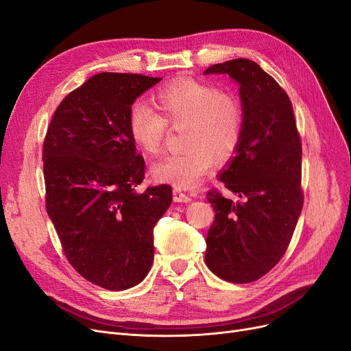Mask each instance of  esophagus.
Instances as JSON below:
<instances>
[{
  "mask_svg": "<svg viewBox=\"0 0 351 351\" xmlns=\"http://www.w3.org/2000/svg\"><path fill=\"white\" fill-rule=\"evenodd\" d=\"M191 199H192L191 193L182 192L179 188H175V189H173V201H175V202H189Z\"/></svg>",
  "mask_w": 351,
  "mask_h": 351,
  "instance_id": "1",
  "label": "esophagus"
}]
</instances>
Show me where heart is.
<instances>
[{"mask_svg":"<svg viewBox=\"0 0 351 351\" xmlns=\"http://www.w3.org/2000/svg\"><path fill=\"white\" fill-rule=\"evenodd\" d=\"M159 112L136 102L128 112V132L136 146L147 156L158 154L167 125L182 130L184 152L166 156L153 165L156 180L175 188H193L211 171L213 162L234 156L243 136L240 104L217 86L182 77L154 94Z\"/></svg>","mask_w":351,"mask_h":351,"instance_id":"1","label":"heart"}]
</instances>
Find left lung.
<instances>
[{
  "mask_svg": "<svg viewBox=\"0 0 351 351\" xmlns=\"http://www.w3.org/2000/svg\"><path fill=\"white\" fill-rule=\"evenodd\" d=\"M227 73L240 85L243 136L218 176L240 199L211 189L215 218L206 236L205 262L227 282L265 276L287 252L302 211V145L292 102L283 88L249 59L213 64L204 72Z\"/></svg>",
  "mask_w": 351,
  "mask_h": 351,
  "instance_id": "obj_1",
  "label": "left lung"
}]
</instances>
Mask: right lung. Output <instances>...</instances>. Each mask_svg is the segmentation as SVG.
I'll return each mask as SVG.
<instances>
[{
  "label": "right lung",
  "mask_w": 351,
  "mask_h": 351,
  "mask_svg": "<svg viewBox=\"0 0 351 351\" xmlns=\"http://www.w3.org/2000/svg\"><path fill=\"white\" fill-rule=\"evenodd\" d=\"M162 77L102 72L64 97L43 143L46 210L64 256L86 280L133 288L153 263V228L169 185L138 193L146 163L128 132L133 102Z\"/></svg>",
  "instance_id": "add662e5"
}]
</instances>
